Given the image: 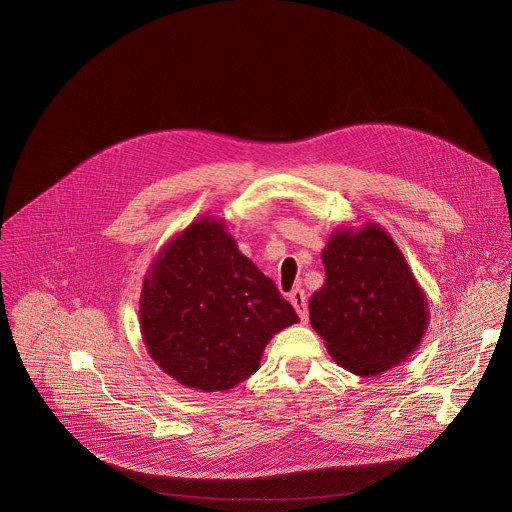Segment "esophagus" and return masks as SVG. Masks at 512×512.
I'll list each match as a JSON object with an SVG mask.
<instances>
[{
	"mask_svg": "<svg viewBox=\"0 0 512 512\" xmlns=\"http://www.w3.org/2000/svg\"><path fill=\"white\" fill-rule=\"evenodd\" d=\"M289 301H291V305H293L295 310H297V314H299L301 322H303V324H307L308 310L307 295H305V291H303V289H293V291L289 293Z\"/></svg>",
	"mask_w": 512,
	"mask_h": 512,
	"instance_id": "obj_1",
	"label": "esophagus"
}]
</instances>
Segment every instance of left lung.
Wrapping results in <instances>:
<instances>
[{
    "label": "left lung",
    "instance_id": "left-lung-1",
    "mask_svg": "<svg viewBox=\"0 0 512 512\" xmlns=\"http://www.w3.org/2000/svg\"><path fill=\"white\" fill-rule=\"evenodd\" d=\"M320 257L326 277L308 312L334 362L374 378L409 360L429 303L392 235L376 221L338 225Z\"/></svg>",
    "mask_w": 512,
    "mask_h": 512
}]
</instances>
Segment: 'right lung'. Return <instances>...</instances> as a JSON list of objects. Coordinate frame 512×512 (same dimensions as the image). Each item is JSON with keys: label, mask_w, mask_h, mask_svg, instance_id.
I'll list each match as a JSON object with an SVG mask.
<instances>
[{"label": "right lung", "mask_w": 512, "mask_h": 512, "mask_svg": "<svg viewBox=\"0 0 512 512\" xmlns=\"http://www.w3.org/2000/svg\"><path fill=\"white\" fill-rule=\"evenodd\" d=\"M138 316L142 342L160 370L204 394L251 378L271 338L299 322L215 215L194 219L154 255Z\"/></svg>", "instance_id": "add662e5"}]
</instances>
